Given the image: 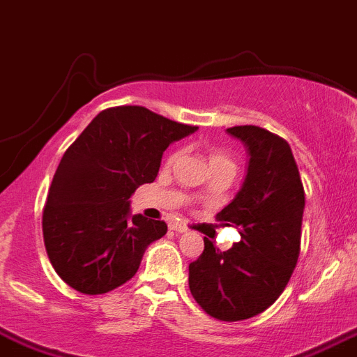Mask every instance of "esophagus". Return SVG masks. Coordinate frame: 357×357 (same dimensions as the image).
Here are the masks:
<instances>
[{
	"label": "esophagus",
	"mask_w": 357,
	"mask_h": 357,
	"mask_svg": "<svg viewBox=\"0 0 357 357\" xmlns=\"http://www.w3.org/2000/svg\"><path fill=\"white\" fill-rule=\"evenodd\" d=\"M169 229H171V231H174V232H178V234H183V232L188 231V227H186L185 224H178V222H172V224L169 225Z\"/></svg>",
	"instance_id": "obj_1"
}]
</instances>
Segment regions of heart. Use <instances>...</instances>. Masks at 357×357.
<instances>
[{
	"label": "heart",
	"instance_id": "1",
	"mask_svg": "<svg viewBox=\"0 0 357 357\" xmlns=\"http://www.w3.org/2000/svg\"><path fill=\"white\" fill-rule=\"evenodd\" d=\"M176 158V155H172L171 158H169V162H172V160ZM209 162H211V167L213 165H220V163H232V160L229 158V155L225 151H215L211 156H209ZM234 165V163H232Z\"/></svg>",
	"mask_w": 357,
	"mask_h": 357
}]
</instances>
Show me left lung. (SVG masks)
Returning a JSON list of instances; mask_svg holds the SVG:
<instances>
[{"label":"left lung","instance_id":"1","mask_svg":"<svg viewBox=\"0 0 357 357\" xmlns=\"http://www.w3.org/2000/svg\"><path fill=\"white\" fill-rule=\"evenodd\" d=\"M248 148L245 183L216 215L241 234L227 252L204 238L188 266V285L206 314L236 322L259 315L287 287L301 250L305 188L285 139L254 125L227 128Z\"/></svg>","mask_w":357,"mask_h":357}]
</instances>
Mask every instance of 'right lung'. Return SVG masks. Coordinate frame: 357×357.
Returning <instances> with one entry per match:
<instances>
[{"mask_svg": "<svg viewBox=\"0 0 357 357\" xmlns=\"http://www.w3.org/2000/svg\"><path fill=\"white\" fill-rule=\"evenodd\" d=\"M195 130L141 105H119L100 112L70 144L42 215L49 261L65 284L96 296L137 273L167 224L142 215L130 220V195L155 181L167 146Z\"/></svg>", "mask_w": 357, "mask_h": 357, "instance_id": "1", "label": "right lung"}]
</instances>
